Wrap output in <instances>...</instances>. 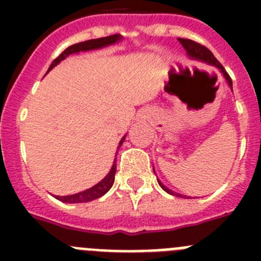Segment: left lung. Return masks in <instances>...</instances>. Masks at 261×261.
<instances>
[{
  "label": "left lung",
  "mask_w": 261,
  "mask_h": 261,
  "mask_svg": "<svg viewBox=\"0 0 261 261\" xmlns=\"http://www.w3.org/2000/svg\"><path fill=\"white\" fill-rule=\"evenodd\" d=\"M177 40L180 41V44L183 45L184 49L187 50V55L191 57V59H195V60H200V61L202 62H206V64H209V65H213L216 66V68H218L221 70V73L223 74V77L226 78V81H227V84H229V86L232 89V82H231V78H230V75L227 74V71L225 70V68H223L222 65H221V62L218 61V60L216 59V57L213 56V53L211 52V50L208 49L206 47H204V45L199 44V43H196V41L193 40H190V39H181L179 38ZM153 171H154V167H153ZM154 174H155V171H154ZM158 180V179H156ZM159 186L162 187V190L166 191L167 193H170V195H174V196H177V197H187V196H183L180 195V193H176V192H172L171 190H168L167 187L163 186L161 181L158 180Z\"/></svg>",
  "instance_id": "1"
}]
</instances>
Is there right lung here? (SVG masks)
Segmentation results:
<instances>
[{
    "label": "right lung",
    "instance_id": "1",
    "mask_svg": "<svg viewBox=\"0 0 261 261\" xmlns=\"http://www.w3.org/2000/svg\"><path fill=\"white\" fill-rule=\"evenodd\" d=\"M121 36L120 35H110V36H106V38H99V39H91V40H86V41H82V43H77V44H73L70 47L66 48L64 52L60 55L57 59L53 60V62L50 64L49 69L48 71L50 70L52 68L60 64L64 59L69 56V55H73V53H78L81 50H91V49H99V48H103V47H107V45L111 44H115L116 41H120ZM124 140H125V136H124L121 140H120V144L117 146L119 149L121 145H123ZM117 153V151H116ZM115 174H116V159L114 161V165L111 167L110 172L107 174V176L103 179V180L99 181L98 184H95L94 187L89 188L86 191H82V192H78L74 193V195H70V196H56V199L60 200L62 202H68V204H78V202H87V201H93V200L99 199V197H102L103 195L110 191V188L112 187L115 181Z\"/></svg>",
    "mask_w": 261,
    "mask_h": 261
}]
</instances>
